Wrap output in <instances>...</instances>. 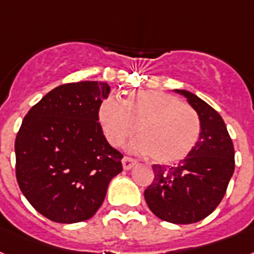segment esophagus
<instances>
[{"label":"esophagus","instance_id":"obj_1","mask_svg":"<svg viewBox=\"0 0 254 254\" xmlns=\"http://www.w3.org/2000/svg\"><path fill=\"white\" fill-rule=\"evenodd\" d=\"M136 163H137V161L133 160L132 157H125V158L122 160V165H123V169L125 170L132 169V167L135 166Z\"/></svg>","mask_w":254,"mask_h":254}]
</instances>
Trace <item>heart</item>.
<instances>
[{"label": "heart", "instance_id": "1", "mask_svg": "<svg viewBox=\"0 0 254 254\" xmlns=\"http://www.w3.org/2000/svg\"><path fill=\"white\" fill-rule=\"evenodd\" d=\"M98 122L106 140L117 148L139 127L140 137L129 144V150L150 154L162 165L184 160L201 132L200 118L192 106L158 91L131 92L125 102L109 96L98 108Z\"/></svg>", "mask_w": 254, "mask_h": 254}]
</instances>
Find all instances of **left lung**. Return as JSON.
I'll list each match as a JSON object with an SVG mask.
<instances>
[{
    "label": "left lung",
    "mask_w": 254,
    "mask_h": 254,
    "mask_svg": "<svg viewBox=\"0 0 254 254\" xmlns=\"http://www.w3.org/2000/svg\"><path fill=\"white\" fill-rule=\"evenodd\" d=\"M175 92L198 114L200 137L177 166L153 165L154 179L144 197L162 221L190 225L206 218L222 201L235 170V150L223 119L210 105L184 89Z\"/></svg>",
    "instance_id": "1"
}]
</instances>
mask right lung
<instances>
[{
    "mask_svg": "<svg viewBox=\"0 0 254 254\" xmlns=\"http://www.w3.org/2000/svg\"><path fill=\"white\" fill-rule=\"evenodd\" d=\"M110 93L104 81L54 88L23 119L15 139V174L40 214L76 223L96 214L123 154L105 139L98 108Z\"/></svg>",
    "mask_w": 254,
    "mask_h": 254,
    "instance_id": "1",
    "label": "right lung"
}]
</instances>
